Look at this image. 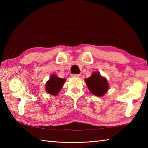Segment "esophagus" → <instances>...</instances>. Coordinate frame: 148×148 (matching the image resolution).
Listing matches in <instances>:
<instances>
[{"mask_svg": "<svg viewBox=\"0 0 148 148\" xmlns=\"http://www.w3.org/2000/svg\"><path fill=\"white\" fill-rule=\"evenodd\" d=\"M82 75L81 74H72V77H81Z\"/></svg>", "mask_w": 148, "mask_h": 148, "instance_id": "34e87169", "label": "esophagus"}]
</instances>
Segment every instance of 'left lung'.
Here are the masks:
<instances>
[{
  "mask_svg": "<svg viewBox=\"0 0 148 148\" xmlns=\"http://www.w3.org/2000/svg\"><path fill=\"white\" fill-rule=\"evenodd\" d=\"M85 82L90 92L97 97L104 96L109 89L107 79L98 71L92 72L91 76L85 79Z\"/></svg>",
  "mask_w": 148,
  "mask_h": 148,
  "instance_id": "8db88e82",
  "label": "left lung"
}]
</instances>
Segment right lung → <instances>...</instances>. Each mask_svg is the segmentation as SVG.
<instances>
[{"mask_svg": "<svg viewBox=\"0 0 148 148\" xmlns=\"http://www.w3.org/2000/svg\"><path fill=\"white\" fill-rule=\"evenodd\" d=\"M65 82L66 79L61 78L56 74H52L46 83V92L53 96H56L62 88Z\"/></svg>", "mask_w": 148, "mask_h": 148, "instance_id": "right-lung-1", "label": "right lung"}]
</instances>
